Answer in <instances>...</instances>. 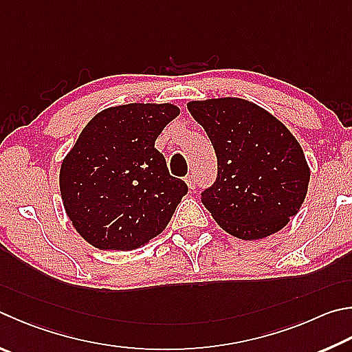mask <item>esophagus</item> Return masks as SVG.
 <instances>
[{"mask_svg": "<svg viewBox=\"0 0 352 352\" xmlns=\"http://www.w3.org/2000/svg\"><path fill=\"white\" fill-rule=\"evenodd\" d=\"M186 184H188L189 189H195V186H197V178H195V175H188V177H186Z\"/></svg>", "mask_w": 352, "mask_h": 352, "instance_id": "obj_1", "label": "esophagus"}]
</instances>
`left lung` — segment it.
Returning a JSON list of instances; mask_svg holds the SVG:
<instances>
[{
	"mask_svg": "<svg viewBox=\"0 0 352 352\" xmlns=\"http://www.w3.org/2000/svg\"><path fill=\"white\" fill-rule=\"evenodd\" d=\"M217 155V178L201 192L214 220L241 240L283 229L305 201L309 166L296 137L263 107L241 98L190 101Z\"/></svg>",
	"mask_w": 352,
	"mask_h": 352,
	"instance_id": "1",
	"label": "left lung"
}]
</instances>
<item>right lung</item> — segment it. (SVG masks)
Segmentation results:
<instances>
[{"instance_id": "obj_1", "label": "right lung", "mask_w": 352, "mask_h": 352, "mask_svg": "<svg viewBox=\"0 0 352 352\" xmlns=\"http://www.w3.org/2000/svg\"><path fill=\"white\" fill-rule=\"evenodd\" d=\"M178 113L170 103L107 107L89 121L63 160V204L92 246L132 251L168 226L188 186L169 174L155 140Z\"/></svg>"}]
</instances>
